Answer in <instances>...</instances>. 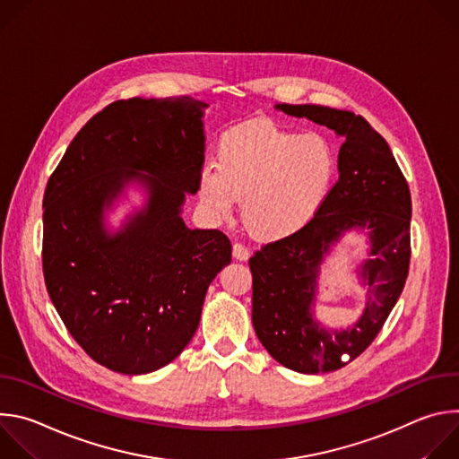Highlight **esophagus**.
I'll use <instances>...</instances> for the list:
<instances>
[{"label": "esophagus", "instance_id": "obj_1", "mask_svg": "<svg viewBox=\"0 0 459 459\" xmlns=\"http://www.w3.org/2000/svg\"><path fill=\"white\" fill-rule=\"evenodd\" d=\"M232 255H234V259H238V261H247L248 255H250V252H248V248H247L245 245L234 243V245H232Z\"/></svg>", "mask_w": 459, "mask_h": 459}]
</instances>
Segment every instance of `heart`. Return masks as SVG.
Masks as SVG:
<instances>
[{
	"instance_id": "heart-1",
	"label": "heart",
	"mask_w": 459,
	"mask_h": 459,
	"mask_svg": "<svg viewBox=\"0 0 459 459\" xmlns=\"http://www.w3.org/2000/svg\"><path fill=\"white\" fill-rule=\"evenodd\" d=\"M338 172L333 140L319 130L273 121L230 128L218 147V169L200 174L204 205L229 218L243 198V221L261 239L278 241L307 229L323 211Z\"/></svg>"
}]
</instances>
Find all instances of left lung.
<instances>
[{
	"mask_svg": "<svg viewBox=\"0 0 459 459\" xmlns=\"http://www.w3.org/2000/svg\"><path fill=\"white\" fill-rule=\"evenodd\" d=\"M276 108L329 126L345 142L338 154L340 178L317 218L248 259L252 325L261 345L283 367L301 374L333 372L372 343L405 287L411 190L388 143L365 117L321 105ZM351 230H365L371 245L359 270L368 301L347 330H326L313 317L318 276L324 257Z\"/></svg>",
	"mask_w": 459,
	"mask_h": 459,
	"instance_id": "8db88e82",
	"label": "left lung"
}]
</instances>
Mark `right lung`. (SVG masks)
Masks as SVG:
<instances>
[{
  "label": "right lung",
  "instance_id": "obj_1",
  "mask_svg": "<svg viewBox=\"0 0 459 459\" xmlns=\"http://www.w3.org/2000/svg\"><path fill=\"white\" fill-rule=\"evenodd\" d=\"M207 107L188 96L114 101L85 123L47 183L48 296L78 345L114 372L149 374L176 359L230 264L223 232L192 230L181 218L185 195L200 188ZM130 182L148 204L110 233L104 211Z\"/></svg>",
  "mask_w": 459,
  "mask_h": 459
}]
</instances>
